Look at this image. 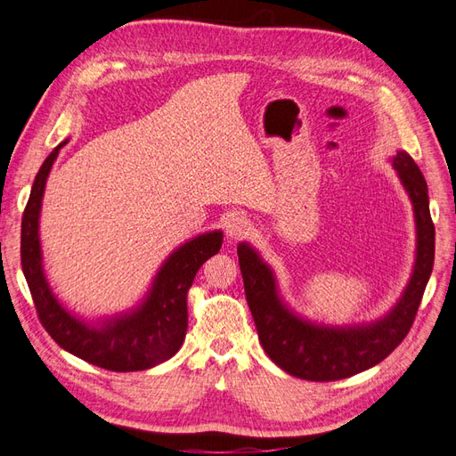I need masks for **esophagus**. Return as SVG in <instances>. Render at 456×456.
<instances>
[{
  "mask_svg": "<svg viewBox=\"0 0 456 456\" xmlns=\"http://www.w3.org/2000/svg\"><path fill=\"white\" fill-rule=\"evenodd\" d=\"M249 220L243 216V215H240V213H234V215H228L226 216V220H224V230H226V234L230 236V238H234V240H240V238H243V236H248L249 234Z\"/></svg>",
  "mask_w": 456,
  "mask_h": 456,
  "instance_id": "esophagus-1",
  "label": "esophagus"
}]
</instances>
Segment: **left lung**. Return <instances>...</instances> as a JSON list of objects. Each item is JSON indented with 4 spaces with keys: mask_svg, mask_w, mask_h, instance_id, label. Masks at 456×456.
<instances>
[{
    "mask_svg": "<svg viewBox=\"0 0 456 456\" xmlns=\"http://www.w3.org/2000/svg\"><path fill=\"white\" fill-rule=\"evenodd\" d=\"M393 166L412 199L418 253L414 274L401 302L377 323L330 329L299 319L281 302L269 266L248 243L238 246L243 288L259 340L269 358L286 373L307 381L346 379L383 362L412 327L436 257V226L429 215L428 183L418 164L401 151L393 159Z\"/></svg>",
    "mask_w": 456,
    "mask_h": 456,
    "instance_id": "obj_1",
    "label": "left lung"
}]
</instances>
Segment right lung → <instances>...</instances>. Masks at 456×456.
Returning a JSON list of instances; mask_svg holds the SVG:
<instances>
[{
    "instance_id": "1",
    "label": "right lung",
    "mask_w": 456,
    "mask_h": 456,
    "mask_svg": "<svg viewBox=\"0 0 456 456\" xmlns=\"http://www.w3.org/2000/svg\"><path fill=\"white\" fill-rule=\"evenodd\" d=\"M63 141L44 160L20 222V265L42 327L63 350L110 371H141L170 360L187 332V292L207 259L222 248V232H208L175 249L157 274L144 304L104 327L85 325L53 297L42 271L38 216L44 185Z\"/></svg>"
}]
</instances>
